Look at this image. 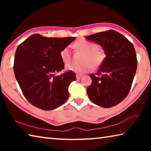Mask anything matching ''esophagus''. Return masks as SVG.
I'll return each mask as SVG.
<instances>
[{
    "label": "esophagus",
    "mask_w": 151,
    "mask_h": 151,
    "mask_svg": "<svg viewBox=\"0 0 151 151\" xmlns=\"http://www.w3.org/2000/svg\"><path fill=\"white\" fill-rule=\"evenodd\" d=\"M82 76H82L81 75H76V78L80 79L82 77Z\"/></svg>",
    "instance_id": "obj_1"
}]
</instances>
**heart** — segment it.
<instances>
[{
    "label": "heart",
    "instance_id": "1",
    "mask_svg": "<svg viewBox=\"0 0 151 151\" xmlns=\"http://www.w3.org/2000/svg\"><path fill=\"white\" fill-rule=\"evenodd\" d=\"M77 50L84 52L81 60L83 63L81 65L69 64L66 66L68 70L73 71L76 73H84L88 72L94 67H98L103 63L105 55L103 50L99 48V45L94 42H88L86 40H81L75 44ZM60 56L63 62L67 64L71 61V54L70 48L66 47L61 50Z\"/></svg>",
    "mask_w": 151,
    "mask_h": 151
}]
</instances>
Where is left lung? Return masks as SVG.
Returning a JSON list of instances; mask_svg holds the SVG:
<instances>
[{
    "mask_svg": "<svg viewBox=\"0 0 151 151\" xmlns=\"http://www.w3.org/2000/svg\"><path fill=\"white\" fill-rule=\"evenodd\" d=\"M103 47L106 57L95 74H91L92 83L86 93L97 105L110 108L127 96L137 67L133 45L114 30L97 32L86 37Z\"/></svg>",
    "mask_w": 151,
    "mask_h": 151,
    "instance_id": "8db88e82",
    "label": "left lung"
}]
</instances>
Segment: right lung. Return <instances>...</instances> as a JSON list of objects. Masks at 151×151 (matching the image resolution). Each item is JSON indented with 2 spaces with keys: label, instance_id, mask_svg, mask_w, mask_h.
Returning a JSON list of instances; mask_svg holds the SVG:
<instances>
[{
  "label": "right lung",
  "instance_id": "add662e5",
  "mask_svg": "<svg viewBox=\"0 0 151 151\" xmlns=\"http://www.w3.org/2000/svg\"><path fill=\"white\" fill-rule=\"evenodd\" d=\"M75 37H46L35 34L20 44L14 55L15 77L25 98L37 108L50 111L66 102L75 73L68 70L57 75L65 65L61 50Z\"/></svg>",
  "mask_w": 151,
  "mask_h": 151
}]
</instances>
